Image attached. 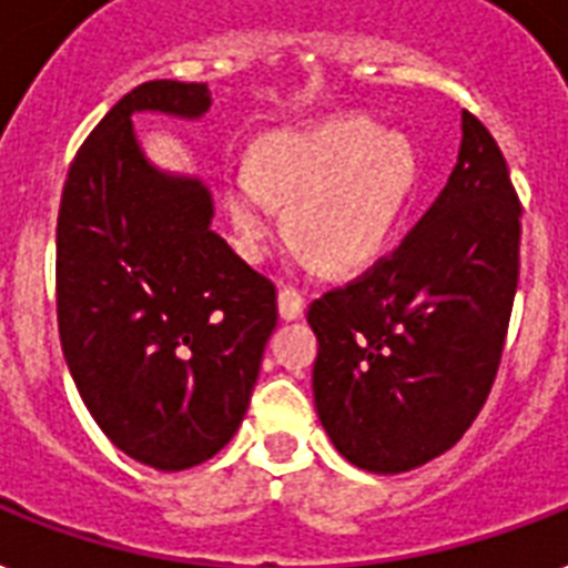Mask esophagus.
<instances>
[{
  "mask_svg": "<svg viewBox=\"0 0 568 568\" xmlns=\"http://www.w3.org/2000/svg\"><path fill=\"white\" fill-rule=\"evenodd\" d=\"M278 311L284 320H296L305 311V296L296 287H281L278 290Z\"/></svg>",
  "mask_w": 568,
  "mask_h": 568,
  "instance_id": "1",
  "label": "esophagus"
}]
</instances>
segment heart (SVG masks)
Segmentation results:
<instances>
[{"label":"heart","mask_w":568,"mask_h":568,"mask_svg":"<svg viewBox=\"0 0 568 568\" xmlns=\"http://www.w3.org/2000/svg\"><path fill=\"white\" fill-rule=\"evenodd\" d=\"M415 180L403 135L373 130L364 118H337L272 133L254 148V171L227 180V213L248 261H263L278 240V204L290 234L328 270L371 263L385 248Z\"/></svg>","instance_id":"heart-1"}]
</instances>
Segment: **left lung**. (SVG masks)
I'll use <instances>...</instances> for the list:
<instances>
[{
    "mask_svg": "<svg viewBox=\"0 0 568 568\" xmlns=\"http://www.w3.org/2000/svg\"><path fill=\"white\" fill-rule=\"evenodd\" d=\"M518 243L507 160L465 109L459 162L412 234L307 307L316 415L349 463L412 471L474 424L507 341Z\"/></svg>",
    "mask_w": 568,
    "mask_h": 568,
    "instance_id": "1",
    "label": "left lung"
}]
</instances>
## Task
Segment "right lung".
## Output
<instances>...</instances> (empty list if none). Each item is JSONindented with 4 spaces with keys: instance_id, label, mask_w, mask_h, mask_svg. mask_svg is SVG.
Wrapping results in <instances>:
<instances>
[{
    "instance_id": "obj_1",
    "label": "right lung",
    "mask_w": 568,
    "mask_h": 568,
    "mask_svg": "<svg viewBox=\"0 0 568 568\" xmlns=\"http://www.w3.org/2000/svg\"><path fill=\"white\" fill-rule=\"evenodd\" d=\"M144 109L197 118L210 91L144 82L82 142L61 192L55 307L97 426L139 463L183 471L243 424L278 296L213 231L210 192L148 165L130 121Z\"/></svg>"
}]
</instances>
